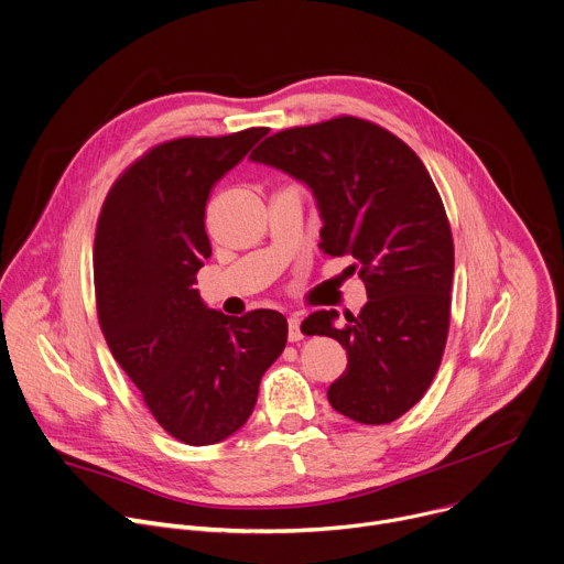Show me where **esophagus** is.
I'll use <instances>...</instances> for the list:
<instances>
[{
  "mask_svg": "<svg viewBox=\"0 0 564 564\" xmlns=\"http://www.w3.org/2000/svg\"><path fill=\"white\" fill-rule=\"evenodd\" d=\"M288 339H290V341H299V339H303V333H301V319H299V315H290V317H288Z\"/></svg>",
  "mask_w": 564,
  "mask_h": 564,
  "instance_id": "esophagus-1",
  "label": "esophagus"
}]
</instances>
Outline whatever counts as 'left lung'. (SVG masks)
<instances>
[{"mask_svg":"<svg viewBox=\"0 0 564 564\" xmlns=\"http://www.w3.org/2000/svg\"><path fill=\"white\" fill-rule=\"evenodd\" d=\"M249 160L311 188L322 251L352 256L367 285L357 317L341 324L337 311H317L301 324L346 348L328 402L355 423L400 419L432 384L449 328L454 242L427 169L389 130L355 117L276 132Z\"/></svg>","mask_w":564,"mask_h":564,"instance_id":"8db88e82","label":"left lung"}]
</instances>
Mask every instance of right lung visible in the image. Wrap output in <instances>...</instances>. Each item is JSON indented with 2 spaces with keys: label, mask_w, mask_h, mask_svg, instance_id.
<instances>
[{
  "label": "right lung",
  "mask_w": 564,
  "mask_h": 564,
  "mask_svg": "<svg viewBox=\"0 0 564 564\" xmlns=\"http://www.w3.org/2000/svg\"><path fill=\"white\" fill-rule=\"evenodd\" d=\"M268 128L152 148L108 193L94 240L98 322L155 421L186 445H214L253 412L288 341L276 311L227 317L193 288L212 256L214 186Z\"/></svg>",
  "instance_id": "obj_1"
}]
</instances>
